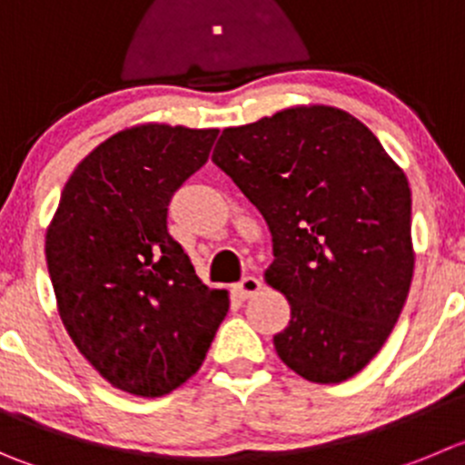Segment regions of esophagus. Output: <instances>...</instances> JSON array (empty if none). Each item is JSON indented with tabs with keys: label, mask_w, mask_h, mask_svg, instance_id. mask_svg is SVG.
Returning <instances> with one entry per match:
<instances>
[{
	"label": "esophagus",
	"mask_w": 465,
	"mask_h": 465,
	"mask_svg": "<svg viewBox=\"0 0 465 465\" xmlns=\"http://www.w3.org/2000/svg\"><path fill=\"white\" fill-rule=\"evenodd\" d=\"M260 287H262V281H260V278H255V276H244V278H242V281L235 285V294L240 296L242 302H244V299H251V296H253V294H258Z\"/></svg>",
	"instance_id": "obj_1"
}]
</instances>
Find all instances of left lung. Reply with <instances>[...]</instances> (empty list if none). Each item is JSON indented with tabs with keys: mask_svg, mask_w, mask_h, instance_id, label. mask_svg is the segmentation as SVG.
<instances>
[{
	"mask_svg": "<svg viewBox=\"0 0 465 465\" xmlns=\"http://www.w3.org/2000/svg\"><path fill=\"white\" fill-rule=\"evenodd\" d=\"M212 162L272 232L264 278L292 315L273 335L281 361L308 381H347L377 356L409 296L406 175L361 121L322 104L228 127Z\"/></svg>",
	"mask_w": 465,
	"mask_h": 465,
	"instance_id": "1",
	"label": "left lung"
}]
</instances>
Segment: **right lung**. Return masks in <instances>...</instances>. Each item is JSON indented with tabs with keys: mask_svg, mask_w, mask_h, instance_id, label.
<instances>
[{
	"mask_svg": "<svg viewBox=\"0 0 465 465\" xmlns=\"http://www.w3.org/2000/svg\"><path fill=\"white\" fill-rule=\"evenodd\" d=\"M219 130L139 125L97 145L61 192L47 272L74 347L114 388L175 391L201 368L228 312L169 235V203Z\"/></svg>",
	"mask_w": 465,
	"mask_h": 465,
	"instance_id": "1",
	"label": "right lung"
}]
</instances>
